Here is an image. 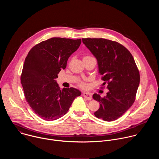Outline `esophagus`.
<instances>
[{"label": "esophagus", "instance_id": "esophagus-1", "mask_svg": "<svg viewBox=\"0 0 159 159\" xmlns=\"http://www.w3.org/2000/svg\"><path fill=\"white\" fill-rule=\"evenodd\" d=\"M83 96H84L87 100H88V101H90V100L92 99V96H91V94H90L89 93L84 92V93H83Z\"/></svg>", "mask_w": 159, "mask_h": 159}]
</instances>
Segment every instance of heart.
Instances as JSON below:
<instances>
[{
	"label": "heart",
	"instance_id": "obj_1",
	"mask_svg": "<svg viewBox=\"0 0 159 159\" xmlns=\"http://www.w3.org/2000/svg\"><path fill=\"white\" fill-rule=\"evenodd\" d=\"M90 57H85L84 58H90ZM80 85L82 87H86V85H85V84H84V83H83V82H82V83H80Z\"/></svg>",
	"mask_w": 159,
	"mask_h": 159
}]
</instances>
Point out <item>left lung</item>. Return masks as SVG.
I'll return each instance as SVG.
<instances>
[{"label": "left lung", "mask_w": 159, "mask_h": 159, "mask_svg": "<svg viewBox=\"0 0 159 159\" xmlns=\"http://www.w3.org/2000/svg\"><path fill=\"white\" fill-rule=\"evenodd\" d=\"M96 58L99 73L108 92L93 99L100 104L94 115L106 121L118 119L132 106L140 84V74L131 53L118 42L103 38H82Z\"/></svg>", "instance_id": "8db88e82"}]
</instances>
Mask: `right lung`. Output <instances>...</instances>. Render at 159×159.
Instances as JSON below:
<instances>
[{
    "mask_svg": "<svg viewBox=\"0 0 159 159\" xmlns=\"http://www.w3.org/2000/svg\"><path fill=\"white\" fill-rule=\"evenodd\" d=\"M80 43L81 39L52 38L35 45L25 59L20 77L25 96L33 111L44 120L62 117L75 98L81 95L73 87L61 90L55 80Z\"/></svg>",
    "mask_w": 159,
    "mask_h": 159,
    "instance_id": "1",
    "label": "right lung"
}]
</instances>
